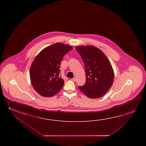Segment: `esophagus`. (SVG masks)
<instances>
[{
  "instance_id": "1",
  "label": "esophagus",
  "mask_w": 146,
  "mask_h": 146,
  "mask_svg": "<svg viewBox=\"0 0 146 146\" xmlns=\"http://www.w3.org/2000/svg\"><path fill=\"white\" fill-rule=\"evenodd\" d=\"M72 80L73 81H76V79L75 78H72Z\"/></svg>"
}]
</instances>
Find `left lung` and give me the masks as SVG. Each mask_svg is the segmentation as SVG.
<instances>
[{"label":"left lung","instance_id":"1","mask_svg":"<svg viewBox=\"0 0 146 146\" xmlns=\"http://www.w3.org/2000/svg\"><path fill=\"white\" fill-rule=\"evenodd\" d=\"M84 61L86 75V83L78 88L91 99L104 95L112 87L114 74L109 59L102 52L93 46L76 47Z\"/></svg>","mask_w":146,"mask_h":146}]
</instances>
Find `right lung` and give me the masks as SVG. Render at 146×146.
Returning <instances> with one entry per match:
<instances>
[{"mask_svg":"<svg viewBox=\"0 0 146 146\" xmlns=\"http://www.w3.org/2000/svg\"><path fill=\"white\" fill-rule=\"evenodd\" d=\"M72 47L57 43L42 50L35 58L31 65L30 76L31 84L40 95L53 96L58 92L64 84L59 78V70L64 56Z\"/></svg>","mask_w":146,"mask_h":146,"instance_id":"add662e5","label":"right lung"}]
</instances>
